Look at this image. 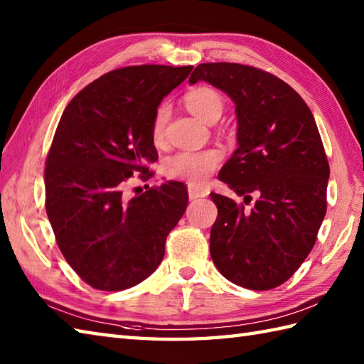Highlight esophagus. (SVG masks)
<instances>
[{
  "mask_svg": "<svg viewBox=\"0 0 364 364\" xmlns=\"http://www.w3.org/2000/svg\"><path fill=\"white\" fill-rule=\"evenodd\" d=\"M188 192H189V198H191V200H196V198H202V197H206L208 194H210V191H208L206 188H200V186H192V184H189V188H188Z\"/></svg>",
  "mask_w": 364,
  "mask_h": 364,
  "instance_id": "esophagus-1",
  "label": "esophagus"
}]
</instances>
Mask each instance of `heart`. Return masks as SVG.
I'll use <instances>...</instances> for the list:
<instances>
[{
    "instance_id": "1",
    "label": "heart",
    "mask_w": 364,
    "mask_h": 364,
    "mask_svg": "<svg viewBox=\"0 0 364 364\" xmlns=\"http://www.w3.org/2000/svg\"><path fill=\"white\" fill-rule=\"evenodd\" d=\"M188 109L206 123L218 122L223 112V100L211 87H196L184 97ZM167 122V106L162 105L154 114L151 123V134L154 142H161L164 137ZM220 153L218 150L203 151H178L164 161V173L172 180L186 181L192 186L202 184L219 166Z\"/></svg>"
}]
</instances>
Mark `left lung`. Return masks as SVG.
Masks as SVG:
<instances>
[{"label": "left lung", "instance_id": "left-lung-1", "mask_svg": "<svg viewBox=\"0 0 364 364\" xmlns=\"http://www.w3.org/2000/svg\"><path fill=\"white\" fill-rule=\"evenodd\" d=\"M197 81L225 92L236 105L237 149L219 180L249 202L250 194L258 197L245 211L213 192L218 219L211 258L231 283L274 289L310 255L326 218L330 167L318 127L297 92L259 68L200 64L189 78Z\"/></svg>", "mask_w": 364, "mask_h": 364}]
</instances>
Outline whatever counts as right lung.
<instances>
[{
  "instance_id": "1",
  "label": "right lung",
  "mask_w": 364,
  "mask_h": 364,
  "mask_svg": "<svg viewBox=\"0 0 364 364\" xmlns=\"http://www.w3.org/2000/svg\"><path fill=\"white\" fill-rule=\"evenodd\" d=\"M192 65H133L90 82L67 105L45 162V208L68 264L92 288L122 291L161 264L188 206L183 183L127 197L158 159L151 123Z\"/></svg>"
}]
</instances>
